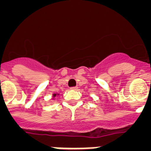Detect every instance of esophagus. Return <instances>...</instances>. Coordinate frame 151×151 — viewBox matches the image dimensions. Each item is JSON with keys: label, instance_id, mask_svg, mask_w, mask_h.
<instances>
[{"label": "esophagus", "instance_id": "1", "mask_svg": "<svg viewBox=\"0 0 151 151\" xmlns=\"http://www.w3.org/2000/svg\"><path fill=\"white\" fill-rule=\"evenodd\" d=\"M70 88L72 89V90H78V87H72V88Z\"/></svg>", "mask_w": 151, "mask_h": 151}]
</instances>
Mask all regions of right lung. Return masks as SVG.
Wrapping results in <instances>:
<instances>
[{
    "label": "right lung",
    "mask_w": 151,
    "mask_h": 151,
    "mask_svg": "<svg viewBox=\"0 0 151 151\" xmlns=\"http://www.w3.org/2000/svg\"><path fill=\"white\" fill-rule=\"evenodd\" d=\"M56 95H57V94H53V97H56Z\"/></svg>",
    "instance_id": "1"
}]
</instances>
